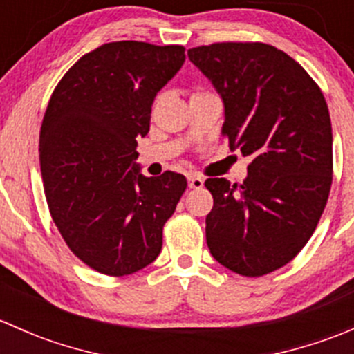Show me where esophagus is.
<instances>
[{"instance_id":"34e87169","label":"esophagus","mask_w":354,"mask_h":354,"mask_svg":"<svg viewBox=\"0 0 354 354\" xmlns=\"http://www.w3.org/2000/svg\"><path fill=\"white\" fill-rule=\"evenodd\" d=\"M188 187L192 190H198V188L203 187V178L198 176V174H188Z\"/></svg>"}]
</instances>
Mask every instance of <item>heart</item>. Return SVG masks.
Segmentation results:
<instances>
[{
	"mask_svg": "<svg viewBox=\"0 0 354 354\" xmlns=\"http://www.w3.org/2000/svg\"><path fill=\"white\" fill-rule=\"evenodd\" d=\"M197 92H203V91H195V92H194V94H197Z\"/></svg>",
	"mask_w": 354,
	"mask_h": 354,
	"instance_id": "obj_1",
	"label": "heart"
}]
</instances>
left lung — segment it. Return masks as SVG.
<instances>
[{
  "instance_id": "left-lung-1",
  "label": "left lung",
  "mask_w": 354,
  "mask_h": 354,
  "mask_svg": "<svg viewBox=\"0 0 354 354\" xmlns=\"http://www.w3.org/2000/svg\"><path fill=\"white\" fill-rule=\"evenodd\" d=\"M224 101L223 137L252 157L248 178H209L207 246L226 269L260 277L291 262L319 224L332 185V127L319 85L263 42L188 49Z\"/></svg>"
}]
</instances>
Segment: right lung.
I'll return each mask as SVG.
<instances>
[{"label": "right lung", "instance_id": "add662e5", "mask_svg": "<svg viewBox=\"0 0 354 354\" xmlns=\"http://www.w3.org/2000/svg\"><path fill=\"white\" fill-rule=\"evenodd\" d=\"M183 63V46L108 42L82 56L49 99L39 137L49 212L73 255L106 276L154 262L187 190L183 174L145 178L137 164L154 97Z\"/></svg>", "mask_w": 354, "mask_h": 354}]
</instances>
